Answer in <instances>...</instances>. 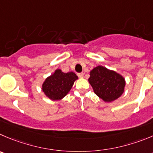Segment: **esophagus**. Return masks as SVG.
Wrapping results in <instances>:
<instances>
[{"instance_id":"obj_1","label":"esophagus","mask_w":153,"mask_h":153,"mask_svg":"<svg viewBox=\"0 0 153 153\" xmlns=\"http://www.w3.org/2000/svg\"><path fill=\"white\" fill-rule=\"evenodd\" d=\"M77 75H78V76H79V78H82V77H83L84 74H83V73H79V74H78Z\"/></svg>"}]
</instances>
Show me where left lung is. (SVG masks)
I'll use <instances>...</instances> for the list:
<instances>
[{"label":"left lung","instance_id":"left-lung-1","mask_svg":"<svg viewBox=\"0 0 153 153\" xmlns=\"http://www.w3.org/2000/svg\"><path fill=\"white\" fill-rule=\"evenodd\" d=\"M89 75L88 81L94 94L105 102L114 101L124 92L126 79L119 73L99 65L93 68Z\"/></svg>","mask_w":153,"mask_h":153}]
</instances>
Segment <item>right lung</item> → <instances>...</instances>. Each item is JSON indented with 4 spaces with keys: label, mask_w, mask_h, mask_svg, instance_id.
I'll use <instances>...</instances> for the list:
<instances>
[{
    "label": "right lung",
    "mask_w": 153,
    "mask_h": 153,
    "mask_svg": "<svg viewBox=\"0 0 153 153\" xmlns=\"http://www.w3.org/2000/svg\"><path fill=\"white\" fill-rule=\"evenodd\" d=\"M77 79L78 76L72 71L64 73L61 69H56L43 81L42 91L49 99L60 101L69 93Z\"/></svg>",
    "instance_id": "right-lung-1"
}]
</instances>
